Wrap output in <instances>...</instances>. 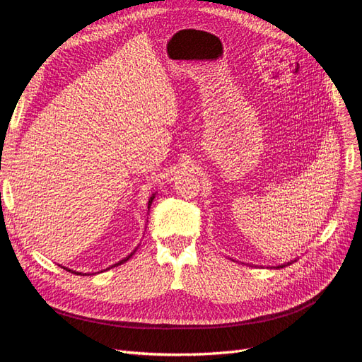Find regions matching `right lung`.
Instances as JSON below:
<instances>
[{"mask_svg": "<svg viewBox=\"0 0 362 362\" xmlns=\"http://www.w3.org/2000/svg\"><path fill=\"white\" fill-rule=\"evenodd\" d=\"M152 199H154V196H152V198L149 199V204H148V205H151V204H152ZM148 208H149V206H148ZM131 255H133V254H131ZM131 255H128V257H127L125 259H122V261H119V262H116V264H115V266H112V267H116V266H119V264H124V262H125V261H128V259L131 258ZM63 269H64V267H63ZM66 270H68V269H66ZM74 273H75V272H74ZM76 275H81V273H76Z\"/></svg>", "mask_w": 362, "mask_h": 362, "instance_id": "right-lung-1", "label": "right lung"}]
</instances>
